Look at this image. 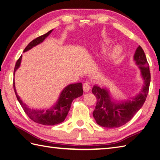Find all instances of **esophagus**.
<instances>
[{
    "instance_id": "obj_1",
    "label": "esophagus",
    "mask_w": 160,
    "mask_h": 160,
    "mask_svg": "<svg viewBox=\"0 0 160 160\" xmlns=\"http://www.w3.org/2000/svg\"><path fill=\"white\" fill-rule=\"evenodd\" d=\"M91 84L88 82H86L83 84V90L85 92H88L91 90Z\"/></svg>"
}]
</instances>
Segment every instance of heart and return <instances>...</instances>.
Instances as JSON below:
<instances>
[{
    "instance_id": "b5f03b06",
    "label": "heart",
    "mask_w": 160,
    "mask_h": 160,
    "mask_svg": "<svg viewBox=\"0 0 160 160\" xmlns=\"http://www.w3.org/2000/svg\"><path fill=\"white\" fill-rule=\"evenodd\" d=\"M105 44L106 43H103L102 44V47H105ZM120 52V48L119 47H116L115 48H114V50H113V52L112 53V54H118V53H119Z\"/></svg>"
}]
</instances>
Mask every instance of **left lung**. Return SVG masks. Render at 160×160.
I'll use <instances>...</instances> for the list:
<instances>
[{
    "instance_id": "8db88e82",
    "label": "left lung",
    "mask_w": 160,
    "mask_h": 160,
    "mask_svg": "<svg viewBox=\"0 0 160 160\" xmlns=\"http://www.w3.org/2000/svg\"><path fill=\"white\" fill-rule=\"evenodd\" d=\"M134 59L141 69L145 84L141 92L133 101L122 104L113 103L106 90L97 86L92 88V92L97 98V104L92 114L96 122L101 126L117 128L124 125L132 119L145 103L149 92L151 73L146 55L141 46H138L135 52Z\"/></svg>"
}]
</instances>
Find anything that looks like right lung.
<instances>
[{
  "label": "right lung",
  "mask_w": 160,
  "mask_h": 160,
  "mask_svg": "<svg viewBox=\"0 0 160 160\" xmlns=\"http://www.w3.org/2000/svg\"><path fill=\"white\" fill-rule=\"evenodd\" d=\"M52 31V30L32 40V42L28 44V46L25 48L23 52H26L28 50H30L32 48H33L37 44L42 42V41L51 33ZM22 57V56H20V57L18 59L17 62L15 63L13 73L14 75L15 72L17 70L18 68L19 67L20 63H21ZM13 88L15 91V95L17 97V99L19 102L20 105H22L24 112L27 114V116L34 122L38 123V124L43 125L50 126L55 125L63 122L65 119V118L68 116L69 110L70 109V107L73 100L75 99L76 98L82 96L83 94L82 84L77 83L69 84L68 87H65L63 90V91L61 92L59 101L54 108H52L51 109L47 110V111H44V110L41 111V110L31 109L29 108H28L27 106L23 103L21 99H20L18 95L17 92H16L14 82Z\"/></svg>",
  "instance_id": "obj_1"
}]
</instances>
